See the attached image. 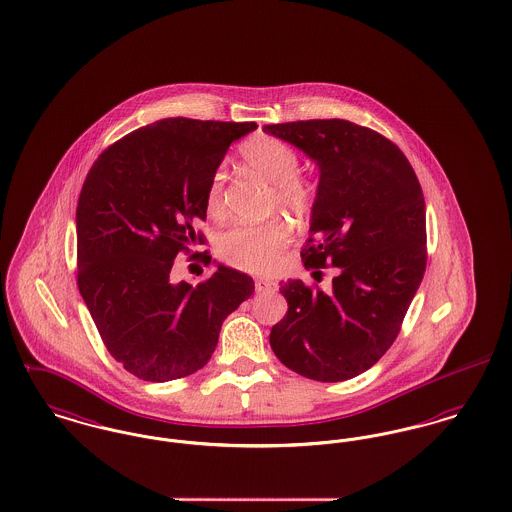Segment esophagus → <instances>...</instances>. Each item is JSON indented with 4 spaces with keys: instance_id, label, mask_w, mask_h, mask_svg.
<instances>
[{
    "instance_id": "obj_1",
    "label": "esophagus",
    "mask_w": 512,
    "mask_h": 512,
    "mask_svg": "<svg viewBox=\"0 0 512 512\" xmlns=\"http://www.w3.org/2000/svg\"><path fill=\"white\" fill-rule=\"evenodd\" d=\"M276 288H278V284L272 282V280H265V278L255 280V292H259V294H263V292H274Z\"/></svg>"
}]
</instances>
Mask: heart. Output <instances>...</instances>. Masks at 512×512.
<instances>
[{"label":"heart","mask_w":512,"mask_h":512,"mask_svg":"<svg viewBox=\"0 0 512 512\" xmlns=\"http://www.w3.org/2000/svg\"><path fill=\"white\" fill-rule=\"evenodd\" d=\"M241 156L251 172L274 185V203H278V207L298 214L309 212L313 191L298 176L300 158L292 147L269 135H257L243 143ZM224 181L226 170L220 166L212 174L207 193V207L212 214H220L224 209ZM290 241L292 232L288 224L280 220L236 224L218 236L216 253L224 263L236 269L263 274L280 267Z\"/></svg>","instance_id":"1"}]
</instances>
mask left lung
<instances>
[{"label":"left lung","instance_id":"1","mask_svg":"<svg viewBox=\"0 0 512 512\" xmlns=\"http://www.w3.org/2000/svg\"><path fill=\"white\" fill-rule=\"evenodd\" d=\"M263 131L319 168L301 261L311 274L336 267L331 290L280 282L288 313L271 348L307 379L346 381L383 358L425 272V201L402 151L346 120L290 121Z\"/></svg>","mask_w":512,"mask_h":512}]
</instances>
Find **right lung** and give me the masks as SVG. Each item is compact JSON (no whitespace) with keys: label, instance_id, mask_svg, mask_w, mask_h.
I'll use <instances>...</instances> for the list:
<instances>
[{"label":"right lung","instance_id":"right-lung-1","mask_svg":"<svg viewBox=\"0 0 512 512\" xmlns=\"http://www.w3.org/2000/svg\"><path fill=\"white\" fill-rule=\"evenodd\" d=\"M255 129V121H154L102 152L85 180L79 292L112 358L143 381L201 369L224 319L255 292L249 274L216 261L197 286L170 280L176 255L205 243L195 222L207 216L212 174Z\"/></svg>","mask_w":512,"mask_h":512}]
</instances>
